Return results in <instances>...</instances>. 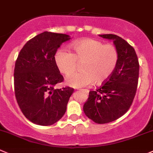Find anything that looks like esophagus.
Instances as JSON below:
<instances>
[{
	"label": "esophagus",
	"instance_id": "34e87169",
	"mask_svg": "<svg viewBox=\"0 0 153 153\" xmlns=\"http://www.w3.org/2000/svg\"><path fill=\"white\" fill-rule=\"evenodd\" d=\"M81 90H79V91H81Z\"/></svg>",
	"mask_w": 153,
	"mask_h": 153
}]
</instances>
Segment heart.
I'll return each instance as SVG.
<instances>
[{"mask_svg": "<svg viewBox=\"0 0 153 153\" xmlns=\"http://www.w3.org/2000/svg\"><path fill=\"white\" fill-rule=\"evenodd\" d=\"M75 54L66 48L60 49L54 60L60 72L69 74L76 68L78 61H83L82 71L74 72L66 77L68 85L84 87L94 81L101 84L108 81L114 73L119 60V53L114 45H104L100 41L84 39L72 45Z\"/></svg>", "mask_w": 153, "mask_h": 153, "instance_id": "b5f03b06", "label": "heart"}]
</instances>
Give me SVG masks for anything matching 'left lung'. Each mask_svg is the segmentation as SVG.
Wrapping results in <instances>:
<instances>
[{
	"instance_id": "8db88e82",
	"label": "left lung",
	"mask_w": 153,
	"mask_h": 153,
	"mask_svg": "<svg viewBox=\"0 0 153 153\" xmlns=\"http://www.w3.org/2000/svg\"><path fill=\"white\" fill-rule=\"evenodd\" d=\"M113 40L119 53L117 66L109 79L96 91H90L83 110L93 122L104 124L116 120L129 109L139 76V63L134 48L114 34L99 35Z\"/></svg>"
}]
</instances>
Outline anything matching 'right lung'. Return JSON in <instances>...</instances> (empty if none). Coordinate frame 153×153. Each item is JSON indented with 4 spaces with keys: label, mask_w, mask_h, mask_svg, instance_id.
<instances>
[{
    "label": "right lung",
    "mask_w": 153,
    "mask_h": 153,
    "mask_svg": "<svg viewBox=\"0 0 153 153\" xmlns=\"http://www.w3.org/2000/svg\"><path fill=\"white\" fill-rule=\"evenodd\" d=\"M70 36L45 32L28 41L19 52L14 69L15 94L27 119L51 126L62 118L74 89H54L63 81L54 55Z\"/></svg>",
    "instance_id": "add662e5"
}]
</instances>
